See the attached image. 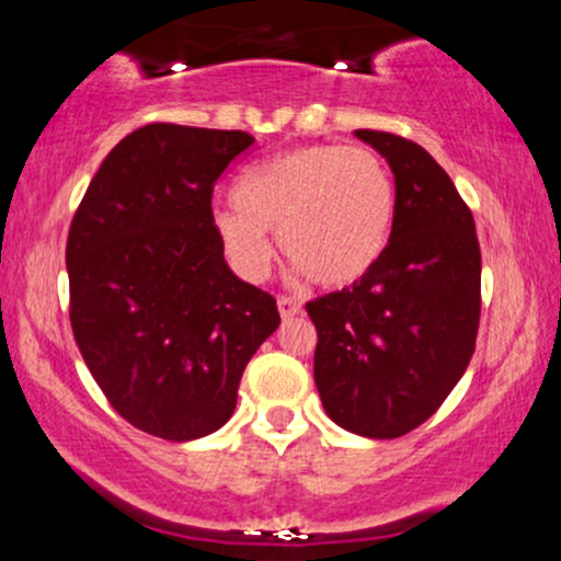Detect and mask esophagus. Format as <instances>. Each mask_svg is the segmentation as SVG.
<instances>
[{
	"mask_svg": "<svg viewBox=\"0 0 561 561\" xmlns=\"http://www.w3.org/2000/svg\"><path fill=\"white\" fill-rule=\"evenodd\" d=\"M276 308H279L282 319H293V317H298V313H300V302L293 300V298H285V295L276 300Z\"/></svg>",
	"mask_w": 561,
	"mask_h": 561,
	"instance_id": "esophagus-1",
	"label": "esophagus"
}]
</instances>
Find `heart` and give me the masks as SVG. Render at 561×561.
<instances>
[{
    "label": "heart",
    "instance_id": "heart-1",
    "mask_svg": "<svg viewBox=\"0 0 561 561\" xmlns=\"http://www.w3.org/2000/svg\"><path fill=\"white\" fill-rule=\"evenodd\" d=\"M396 221V184L377 152L319 145L266 160L237 184L214 224L237 274L261 282L274 261L272 231L295 279L347 287L382 259Z\"/></svg>",
    "mask_w": 561,
    "mask_h": 561
}]
</instances>
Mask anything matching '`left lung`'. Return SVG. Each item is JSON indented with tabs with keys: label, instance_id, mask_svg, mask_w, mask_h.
Returning a JSON list of instances; mask_svg holds the SVG:
<instances>
[{
	"label": "left lung",
	"instance_id": "left-lung-1",
	"mask_svg": "<svg viewBox=\"0 0 561 561\" xmlns=\"http://www.w3.org/2000/svg\"><path fill=\"white\" fill-rule=\"evenodd\" d=\"M388 160L396 221L364 279L306 302L317 324L313 379L334 424L375 440L427 422L467 371L480 324L472 210L416 141L358 128Z\"/></svg>",
	"mask_w": 561,
	"mask_h": 561
}]
</instances>
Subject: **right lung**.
<instances>
[{"label":"right lung","instance_id":"1","mask_svg":"<svg viewBox=\"0 0 561 561\" xmlns=\"http://www.w3.org/2000/svg\"><path fill=\"white\" fill-rule=\"evenodd\" d=\"M244 131L150 124L113 147L68 234L70 327L107 401L141 433L197 440L229 422L276 300L224 261L214 184Z\"/></svg>","mask_w":561,"mask_h":561}]
</instances>
